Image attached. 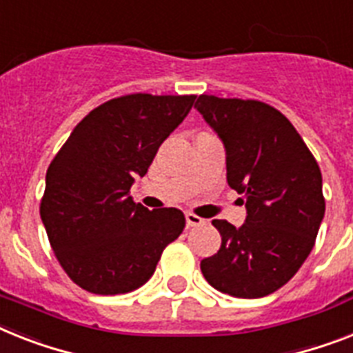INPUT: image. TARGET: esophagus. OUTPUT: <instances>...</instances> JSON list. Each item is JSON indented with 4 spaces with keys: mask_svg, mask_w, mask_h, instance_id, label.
Here are the masks:
<instances>
[{
    "mask_svg": "<svg viewBox=\"0 0 353 353\" xmlns=\"http://www.w3.org/2000/svg\"><path fill=\"white\" fill-rule=\"evenodd\" d=\"M186 225L188 226H199L205 223V219L199 216H196V214H192V212H186Z\"/></svg>",
    "mask_w": 353,
    "mask_h": 353,
    "instance_id": "esophagus-1",
    "label": "esophagus"
}]
</instances>
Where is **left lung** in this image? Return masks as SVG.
<instances>
[{
	"label": "left lung",
	"mask_w": 353,
	"mask_h": 353,
	"mask_svg": "<svg viewBox=\"0 0 353 353\" xmlns=\"http://www.w3.org/2000/svg\"><path fill=\"white\" fill-rule=\"evenodd\" d=\"M196 108L225 145L226 181L241 194L245 225H212L221 248L201 261L216 290L257 299L296 276L316 245L325 217L316 157L277 108L256 99L197 97Z\"/></svg>",
	"instance_id": "left-lung-1"
}]
</instances>
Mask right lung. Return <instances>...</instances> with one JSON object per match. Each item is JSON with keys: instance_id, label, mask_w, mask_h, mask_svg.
Segmentation results:
<instances>
[{"instance_id": "obj_1", "label": "right lung", "mask_w": 353, "mask_h": 353, "mask_svg": "<svg viewBox=\"0 0 353 353\" xmlns=\"http://www.w3.org/2000/svg\"><path fill=\"white\" fill-rule=\"evenodd\" d=\"M194 101L152 94L110 99L77 123L50 163L39 214L59 265L83 290L116 296L143 286L185 228L181 210L150 212L128 192Z\"/></svg>"}]
</instances>
